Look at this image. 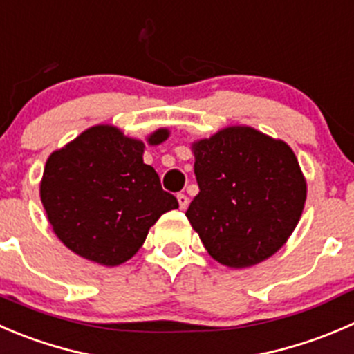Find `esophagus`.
<instances>
[{
  "label": "esophagus",
  "mask_w": 354,
  "mask_h": 354,
  "mask_svg": "<svg viewBox=\"0 0 354 354\" xmlns=\"http://www.w3.org/2000/svg\"><path fill=\"white\" fill-rule=\"evenodd\" d=\"M188 197L185 194H178V204H180V209H187L188 205Z\"/></svg>",
  "instance_id": "obj_1"
}]
</instances>
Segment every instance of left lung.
<instances>
[{
    "label": "left lung",
    "mask_w": 354,
    "mask_h": 354,
    "mask_svg": "<svg viewBox=\"0 0 354 354\" xmlns=\"http://www.w3.org/2000/svg\"><path fill=\"white\" fill-rule=\"evenodd\" d=\"M198 194L187 218L207 252L228 268L275 254L296 228L306 181L292 149L247 126L194 143Z\"/></svg>",
    "instance_id": "obj_1"
}]
</instances>
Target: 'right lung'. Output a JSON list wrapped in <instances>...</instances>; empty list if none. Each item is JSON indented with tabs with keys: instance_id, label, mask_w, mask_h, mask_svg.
<instances>
[{
	"instance_id": "right-lung-1",
	"label": "right lung",
	"mask_w": 354,
	"mask_h": 354,
	"mask_svg": "<svg viewBox=\"0 0 354 354\" xmlns=\"http://www.w3.org/2000/svg\"><path fill=\"white\" fill-rule=\"evenodd\" d=\"M159 129L149 138H167ZM143 142L93 126L46 160L41 202L58 239L79 256L118 266L143 245L150 226L178 201L143 162Z\"/></svg>"
}]
</instances>
